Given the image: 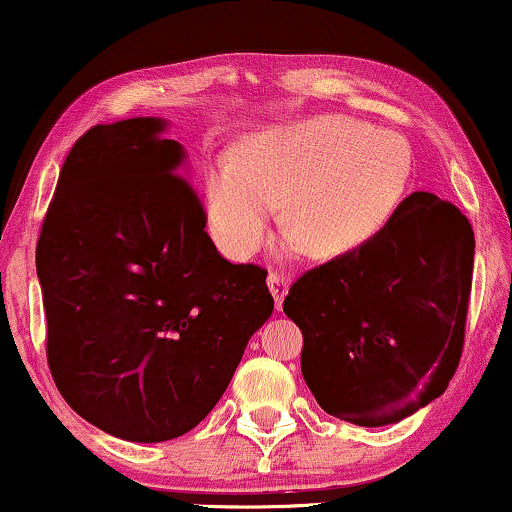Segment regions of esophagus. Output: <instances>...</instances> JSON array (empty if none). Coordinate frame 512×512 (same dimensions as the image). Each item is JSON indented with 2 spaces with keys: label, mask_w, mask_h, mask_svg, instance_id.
<instances>
[{
  "label": "esophagus",
  "mask_w": 512,
  "mask_h": 512,
  "mask_svg": "<svg viewBox=\"0 0 512 512\" xmlns=\"http://www.w3.org/2000/svg\"><path fill=\"white\" fill-rule=\"evenodd\" d=\"M267 286L271 290V295H274L276 309H281L283 300H286V295L290 290V278L283 276V274H276V271H271V274L267 276Z\"/></svg>",
  "instance_id": "obj_1"
}]
</instances>
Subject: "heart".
Segmentation results:
<instances>
[{
    "mask_svg": "<svg viewBox=\"0 0 512 512\" xmlns=\"http://www.w3.org/2000/svg\"><path fill=\"white\" fill-rule=\"evenodd\" d=\"M411 177L406 139L326 113L257 129L241 139L236 158L212 155L200 196L212 241L231 260L262 248L281 200L293 224L283 255L314 248L333 260L361 250L392 222Z\"/></svg>",
    "mask_w": 512,
    "mask_h": 512,
    "instance_id": "1",
    "label": "heart"
}]
</instances>
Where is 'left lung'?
<instances>
[{
	"instance_id": "left-lung-1",
	"label": "left lung",
	"mask_w": 512,
	"mask_h": 512,
	"mask_svg": "<svg viewBox=\"0 0 512 512\" xmlns=\"http://www.w3.org/2000/svg\"><path fill=\"white\" fill-rule=\"evenodd\" d=\"M472 262L468 217L418 191L371 243L297 278L283 312L321 409L380 428L435 401L461 361Z\"/></svg>"
}]
</instances>
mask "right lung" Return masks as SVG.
Listing matches in <instances>:
<instances>
[{
  "instance_id": "add662e5",
  "label": "right lung",
  "mask_w": 512,
  "mask_h": 512,
  "mask_svg": "<svg viewBox=\"0 0 512 512\" xmlns=\"http://www.w3.org/2000/svg\"><path fill=\"white\" fill-rule=\"evenodd\" d=\"M167 127L129 118L77 139L37 241L58 392L87 423L144 444L215 409L274 312L267 271L217 252Z\"/></svg>"
}]
</instances>
